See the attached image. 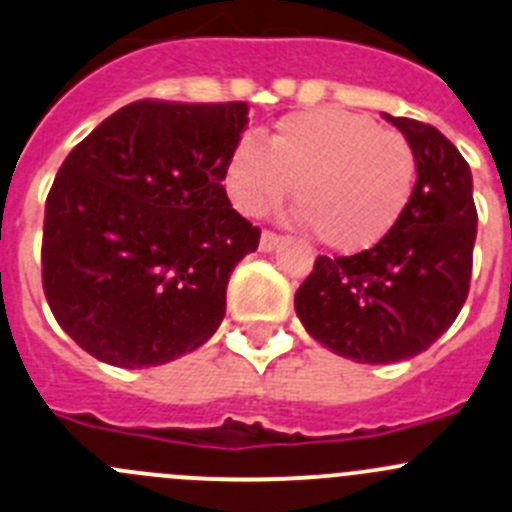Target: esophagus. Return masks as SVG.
Segmentation results:
<instances>
[{
  "instance_id": "obj_1",
  "label": "esophagus",
  "mask_w": 512,
  "mask_h": 512,
  "mask_svg": "<svg viewBox=\"0 0 512 512\" xmlns=\"http://www.w3.org/2000/svg\"><path fill=\"white\" fill-rule=\"evenodd\" d=\"M280 242H282V237L277 235V232L262 230V235H260V250L262 252H272L277 245H280Z\"/></svg>"
}]
</instances>
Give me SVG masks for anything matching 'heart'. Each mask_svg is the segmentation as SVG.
Returning <instances> with one entry per match:
<instances>
[{"label": "heart", "instance_id": "1", "mask_svg": "<svg viewBox=\"0 0 512 512\" xmlns=\"http://www.w3.org/2000/svg\"><path fill=\"white\" fill-rule=\"evenodd\" d=\"M232 205L257 215L297 185L312 232L335 252H362L398 227L413 200L418 160L403 135L370 117L315 109L282 117L267 145L240 137L225 162Z\"/></svg>", "mask_w": 512, "mask_h": 512}]
</instances>
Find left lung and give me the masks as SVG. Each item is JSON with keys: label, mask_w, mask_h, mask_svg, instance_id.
Wrapping results in <instances>:
<instances>
[{"label": "left lung", "mask_w": 512, "mask_h": 512, "mask_svg": "<svg viewBox=\"0 0 512 512\" xmlns=\"http://www.w3.org/2000/svg\"><path fill=\"white\" fill-rule=\"evenodd\" d=\"M418 160L403 220L382 242L325 257L295 292L305 330L335 355L385 365L428 350L455 322L470 290L478 210L458 147L433 124L390 117Z\"/></svg>", "instance_id": "left-lung-1"}]
</instances>
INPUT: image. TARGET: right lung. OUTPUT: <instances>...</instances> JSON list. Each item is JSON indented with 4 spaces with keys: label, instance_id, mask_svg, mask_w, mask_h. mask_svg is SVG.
<instances>
[{
    "label": "right lung",
    "instance_id": "add662e5",
    "mask_svg": "<svg viewBox=\"0 0 512 512\" xmlns=\"http://www.w3.org/2000/svg\"><path fill=\"white\" fill-rule=\"evenodd\" d=\"M245 124V102L140 99L62 162L44 205L42 285L92 357L165 365L215 335L232 270L260 242L222 187Z\"/></svg>",
    "mask_w": 512,
    "mask_h": 512
}]
</instances>
